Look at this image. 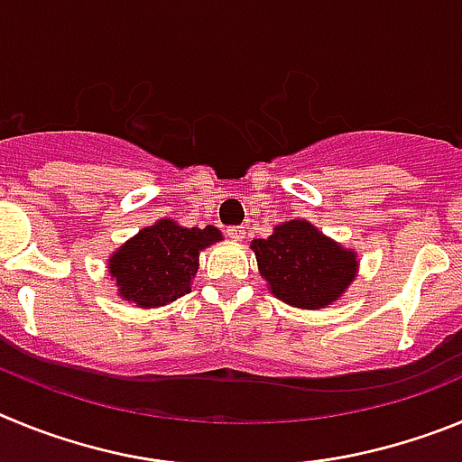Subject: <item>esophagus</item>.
<instances>
[{
    "label": "esophagus",
    "mask_w": 462,
    "mask_h": 462,
    "mask_svg": "<svg viewBox=\"0 0 462 462\" xmlns=\"http://www.w3.org/2000/svg\"><path fill=\"white\" fill-rule=\"evenodd\" d=\"M244 235H246V230H244V227H241V226L227 227V236H230V239L239 241V239H244Z\"/></svg>",
    "instance_id": "esophagus-1"
}]
</instances>
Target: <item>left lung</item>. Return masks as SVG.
<instances>
[{
    "label": "left lung",
    "mask_w": 462,
    "mask_h": 462,
    "mask_svg": "<svg viewBox=\"0 0 462 462\" xmlns=\"http://www.w3.org/2000/svg\"><path fill=\"white\" fill-rule=\"evenodd\" d=\"M262 278L297 309H322L356 276V257L306 221L282 223L269 239L253 241Z\"/></svg>",
    "instance_id": "1"
}]
</instances>
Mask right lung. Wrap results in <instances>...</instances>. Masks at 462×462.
Instances as JSON below:
<instances>
[{
    "instance_id": "1",
    "label": "right lung",
    "mask_w": 462,
    "mask_h": 462,
    "mask_svg": "<svg viewBox=\"0 0 462 462\" xmlns=\"http://www.w3.org/2000/svg\"><path fill=\"white\" fill-rule=\"evenodd\" d=\"M218 239L221 232L214 226L200 230L159 221L140 230L112 255L110 273L126 301L143 309L163 306L189 292L200 251Z\"/></svg>"
}]
</instances>
